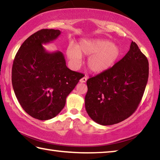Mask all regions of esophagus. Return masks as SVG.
<instances>
[{
	"instance_id": "34e87169",
	"label": "esophagus",
	"mask_w": 160,
	"mask_h": 160,
	"mask_svg": "<svg viewBox=\"0 0 160 160\" xmlns=\"http://www.w3.org/2000/svg\"><path fill=\"white\" fill-rule=\"evenodd\" d=\"M87 80H88V78H87V76L86 75H85V76L84 77H82V78H81V79L80 80V82H82V83H84V82H86V81H87Z\"/></svg>"
}]
</instances>
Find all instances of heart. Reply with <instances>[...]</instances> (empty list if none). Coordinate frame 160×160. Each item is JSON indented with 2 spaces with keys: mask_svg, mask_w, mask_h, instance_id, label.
Segmentation results:
<instances>
[{
  "mask_svg": "<svg viewBox=\"0 0 160 160\" xmlns=\"http://www.w3.org/2000/svg\"><path fill=\"white\" fill-rule=\"evenodd\" d=\"M121 48L118 45L107 39H82L75 47L69 45L66 55L72 66L77 68L81 63V56L90 57L88 68L94 73H101L114 66L121 58Z\"/></svg>",
  "mask_w": 160,
  "mask_h": 160,
  "instance_id": "heart-1",
  "label": "heart"
}]
</instances>
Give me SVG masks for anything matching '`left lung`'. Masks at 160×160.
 <instances>
[{
  "instance_id": "left-lung-1",
  "label": "left lung",
  "mask_w": 160,
  "mask_h": 160,
  "mask_svg": "<svg viewBox=\"0 0 160 160\" xmlns=\"http://www.w3.org/2000/svg\"><path fill=\"white\" fill-rule=\"evenodd\" d=\"M149 63L132 42L126 56L112 68L87 81L85 109L102 126L121 122L135 112L147 85Z\"/></svg>"
}]
</instances>
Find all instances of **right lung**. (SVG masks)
<instances>
[{"label":"right lung","instance_id":"add662e5","mask_svg":"<svg viewBox=\"0 0 160 160\" xmlns=\"http://www.w3.org/2000/svg\"><path fill=\"white\" fill-rule=\"evenodd\" d=\"M61 33L53 29L35 32L21 45L13 61L12 84L15 96L22 109L39 120L57 116L82 78V73L68 68L61 51L48 52L43 47Z\"/></svg>","mask_w":160,"mask_h":160}]
</instances>
